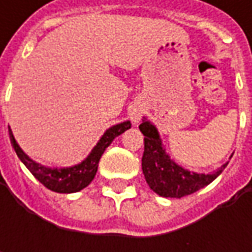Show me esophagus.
I'll list each match as a JSON object with an SVG mask.
<instances>
[{
    "mask_svg": "<svg viewBox=\"0 0 252 252\" xmlns=\"http://www.w3.org/2000/svg\"><path fill=\"white\" fill-rule=\"evenodd\" d=\"M129 116H130L131 122L139 123V121L141 119V116H143V108H141L140 105L133 106L130 111H129Z\"/></svg>",
    "mask_w": 252,
    "mask_h": 252,
    "instance_id": "obj_1",
    "label": "esophagus"
}]
</instances>
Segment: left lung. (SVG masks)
Returning <instances> with one entry per match:
<instances>
[{
    "label": "left lung",
    "instance_id": "8db88e82",
    "mask_svg": "<svg viewBox=\"0 0 252 252\" xmlns=\"http://www.w3.org/2000/svg\"><path fill=\"white\" fill-rule=\"evenodd\" d=\"M139 129L144 134V153L141 158L143 174L149 187L160 196L182 198L190 195L215 181L227 167L228 162H226L218 171L210 174L190 172L169 158L158 130L153 123L144 119Z\"/></svg>",
    "mask_w": 252,
    "mask_h": 252
}]
</instances>
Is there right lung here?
Instances as JSON below:
<instances>
[{
	"label": "right lung",
	"instance_id": "obj_1",
	"mask_svg": "<svg viewBox=\"0 0 252 252\" xmlns=\"http://www.w3.org/2000/svg\"><path fill=\"white\" fill-rule=\"evenodd\" d=\"M130 122L126 121L109 127L103 133V136L99 139L96 146L90 153V156L83 162H80L74 167H67V168H49V167L40 165L36 161L31 160L25 154L24 150L19 147V144L16 143L11 129L9 127L8 129H9V139H11L16 156L24 162L25 167L32 172L34 178L53 192L73 193V192L81 190L91 184V181L98 171V162L101 160L103 151L106 150V147L111 144L115 137H118L125 130L130 129Z\"/></svg>",
	"mask_w": 252,
	"mask_h": 252
}]
</instances>
